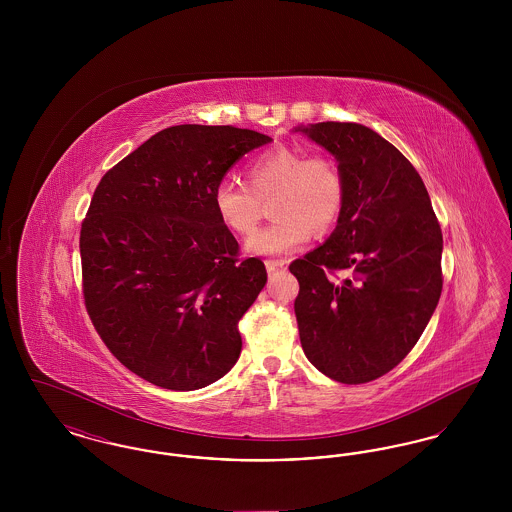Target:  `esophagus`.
Here are the masks:
<instances>
[{"instance_id": "esophagus-1", "label": "esophagus", "mask_w": 512, "mask_h": 512, "mask_svg": "<svg viewBox=\"0 0 512 512\" xmlns=\"http://www.w3.org/2000/svg\"><path fill=\"white\" fill-rule=\"evenodd\" d=\"M265 267H267L268 274H270V272H276V270L286 267V261H272V259H268V261H265Z\"/></svg>"}]
</instances>
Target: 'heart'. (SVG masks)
Listing matches in <instances>:
<instances>
[{"instance_id":"b5f03b06","label":"heart","mask_w":512,"mask_h":512,"mask_svg":"<svg viewBox=\"0 0 512 512\" xmlns=\"http://www.w3.org/2000/svg\"><path fill=\"white\" fill-rule=\"evenodd\" d=\"M245 182L230 178L213 188V209L224 228L247 238L255 232L270 203L274 220L259 230L247 249L257 255H286L313 236L330 232L345 207V178L340 165L326 153L295 147H272L245 167Z\"/></svg>"}]
</instances>
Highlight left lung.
I'll use <instances>...</instances> for the list:
<instances>
[{
    "label": "left lung",
    "mask_w": 512,
    "mask_h": 512,
    "mask_svg": "<svg viewBox=\"0 0 512 512\" xmlns=\"http://www.w3.org/2000/svg\"><path fill=\"white\" fill-rule=\"evenodd\" d=\"M301 130L340 161L347 188L332 236L290 265L301 347L328 378L366 384L409 355L436 311L441 228L420 174L380 134L357 122Z\"/></svg>",
    "instance_id": "1"
}]
</instances>
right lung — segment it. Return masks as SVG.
Masks as SVG:
<instances>
[{
	"label": "right lung",
	"instance_id": "obj_1",
	"mask_svg": "<svg viewBox=\"0 0 512 512\" xmlns=\"http://www.w3.org/2000/svg\"><path fill=\"white\" fill-rule=\"evenodd\" d=\"M270 138L178 124L103 174L80 228L90 320L122 365L165 390L205 388L236 365L238 322L267 284L213 209V188Z\"/></svg>",
	"mask_w": 512,
	"mask_h": 512
}]
</instances>
